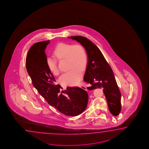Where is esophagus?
<instances>
[{
	"label": "esophagus",
	"instance_id": "34e87169",
	"mask_svg": "<svg viewBox=\"0 0 149 149\" xmlns=\"http://www.w3.org/2000/svg\"><path fill=\"white\" fill-rule=\"evenodd\" d=\"M82 89H84L85 91H87V88L85 86H79Z\"/></svg>",
	"mask_w": 149,
	"mask_h": 149
}]
</instances>
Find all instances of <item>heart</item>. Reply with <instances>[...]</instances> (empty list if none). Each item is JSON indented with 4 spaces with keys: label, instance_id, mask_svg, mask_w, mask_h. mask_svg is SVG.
Wrapping results in <instances>:
<instances>
[{
    "label": "heart",
    "instance_id": "b5f03b06",
    "mask_svg": "<svg viewBox=\"0 0 149 149\" xmlns=\"http://www.w3.org/2000/svg\"><path fill=\"white\" fill-rule=\"evenodd\" d=\"M53 55L58 60L67 58L69 68L71 70L63 73L59 81L63 86L77 85L81 79L82 71L87 67L88 56L84 47L80 44L60 43L53 50ZM53 56H47L46 64L53 75L59 73L57 61Z\"/></svg>",
    "mask_w": 149,
    "mask_h": 149
}]
</instances>
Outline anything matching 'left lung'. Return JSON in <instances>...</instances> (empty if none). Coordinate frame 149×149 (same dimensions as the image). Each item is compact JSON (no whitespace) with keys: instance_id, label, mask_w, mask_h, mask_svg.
Segmentation results:
<instances>
[{"instance_id":"1","label":"left lung","mask_w":149,"mask_h":149,"mask_svg":"<svg viewBox=\"0 0 149 149\" xmlns=\"http://www.w3.org/2000/svg\"><path fill=\"white\" fill-rule=\"evenodd\" d=\"M79 42L84 47L88 56V63L84 80L93 90L103 88L111 114L117 116L121 111V94L114 73L100 50L91 41L81 36L68 37Z\"/></svg>"}]
</instances>
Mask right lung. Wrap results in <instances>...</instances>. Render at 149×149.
Returning a JSON list of instances; mask_svg holds the SVG:
<instances>
[{
	"label": "right lung",
	"instance_id": "obj_1",
	"mask_svg": "<svg viewBox=\"0 0 149 149\" xmlns=\"http://www.w3.org/2000/svg\"><path fill=\"white\" fill-rule=\"evenodd\" d=\"M50 41L39 42L31 47L26 58V67L33 85L49 104L58 111L69 116L81 114L87 106L88 95L80 88L68 87L60 93L61 86L55 85L56 80L46 64L45 53Z\"/></svg>",
	"mask_w": 149,
	"mask_h": 149
}]
</instances>
